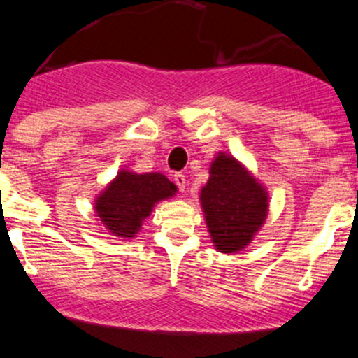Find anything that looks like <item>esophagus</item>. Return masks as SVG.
Masks as SVG:
<instances>
[{"instance_id":"34e87169","label":"esophagus","mask_w":358,"mask_h":358,"mask_svg":"<svg viewBox=\"0 0 358 358\" xmlns=\"http://www.w3.org/2000/svg\"><path fill=\"white\" fill-rule=\"evenodd\" d=\"M173 180H175L176 187L180 188V192H185V188H187V178H185V175L176 173V175L173 176Z\"/></svg>"}]
</instances>
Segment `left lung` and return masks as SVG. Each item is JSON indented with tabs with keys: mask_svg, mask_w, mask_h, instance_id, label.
<instances>
[{
	"mask_svg": "<svg viewBox=\"0 0 358 358\" xmlns=\"http://www.w3.org/2000/svg\"><path fill=\"white\" fill-rule=\"evenodd\" d=\"M208 173L200 190L208 234L219 252H239L268 219L269 193L239 159L224 151L213 158Z\"/></svg>",
	"mask_w": 358,
	"mask_h": 358,
	"instance_id": "8db88e82",
	"label": "left lung"
}]
</instances>
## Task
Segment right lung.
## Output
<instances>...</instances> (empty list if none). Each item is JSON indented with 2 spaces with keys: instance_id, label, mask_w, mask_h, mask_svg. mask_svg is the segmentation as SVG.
<instances>
[{
  "instance_id": "1",
  "label": "right lung",
  "mask_w": 358,
  "mask_h": 358,
  "mask_svg": "<svg viewBox=\"0 0 358 358\" xmlns=\"http://www.w3.org/2000/svg\"><path fill=\"white\" fill-rule=\"evenodd\" d=\"M175 193L176 185L163 173H134L129 168H122L96 196L94 210L110 236L131 241L141 231L155 205Z\"/></svg>"
}]
</instances>
